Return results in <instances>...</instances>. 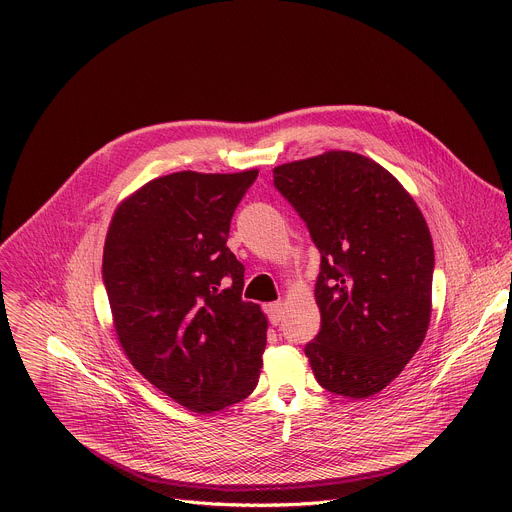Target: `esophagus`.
Instances as JSON below:
<instances>
[{
	"label": "esophagus",
	"instance_id": "obj_1",
	"mask_svg": "<svg viewBox=\"0 0 512 512\" xmlns=\"http://www.w3.org/2000/svg\"><path fill=\"white\" fill-rule=\"evenodd\" d=\"M265 312H267V316H269V322H271L273 326H277V324L281 322L283 304H281V302H271V304L265 306Z\"/></svg>",
	"mask_w": 512,
	"mask_h": 512
}]
</instances>
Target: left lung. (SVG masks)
I'll return each instance as SVG.
<instances>
[{
    "label": "left lung",
    "mask_w": 512,
    "mask_h": 512,
    "mask_svg": "<svg viewBox=\"0 0 512 512\" xmlns=\"http://www.w3.org/2000/svg\"><path fill=\"white\" fill-rule=\"evenodd\" d=\"M322 255V326L306 346L320 387L367 399L395 381L431 318L433 241L403 184L375 160L330 150L273 168Z\"/></svg>",
    "instance_id": "8db88e82"
}]
</instances>
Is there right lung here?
I'll return each instance as SVG.
<instances>
[{"label": "right lung", "mask_w": 512, "mask_h": 512, "mask_svg": "<svg viewBox=\"0 0 512 512\" xmlns=\"http://www.w3.org/2000/svg\"><path fill=\"white\" fill-rule=\"evenodd\" d=\"M259 170L174 172L113 212L103 279L117 340L133 369L194 413L253 393L267 342L245 267L227 247L231 218Z\"/></svg>", "instance_id": "add662e5"}]
</instances>
